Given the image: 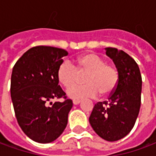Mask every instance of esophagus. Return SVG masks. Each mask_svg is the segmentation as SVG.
<instances>
[{
  "label": "esophagus",
  "instance_id": "1",
  "mask_svg": "<svg viewBox=\"0 0 156 156\" xmlns=\"http://www.w3.org/2000/svg\"><path fill=\"white\" fill-rule=\"evenodd\" d=\"M81 102V100H73V103L74 105H78Z\"/></svg>",
  "mask_w": 156,
  "mask_h": 156
}]
</instances>
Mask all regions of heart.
<instances>
[{"instance_id":"obj_1","label":"heart","mask_w":156,"mask_h":156,"mask_svg":"<svg viewBox=\"0 0 156 156\" xmlns=\"http://www.w3.org/2000/svg\"><path fill=\"white\" fill-rule=\"evenodd\" d=\"M86 73L83 86L72 87L78 79V74ZM56 78L62 86L68 90L67 95L73 99L85 97H96L100 93L101 96L112 95L119 83L117 68L110 64H106L104 60L93 53H87L78 56L71 64L62 61L56 71Z\"/></svg>"}]
</instances>
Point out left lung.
<instances>
[{
    "instance_id": "8db88e82",
    "label": "left lung",
    "mask_w": 156,
    "mask_h": 156,
    "mask_svg": "<svg viewBox=\"0 0 156 156\" xmlns=\"http://www.w3.org/2000/svg\"><path fill=\"white\" fill-rule=\"evenodd\" d=\"M105 49L118 70V85L108 100L95 104L89 121L98 136L114 142L125 137L135 125L141 106L142 77L136 62L126 52Z\"/></svg>"
}]
</instances>
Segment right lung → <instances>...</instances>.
Returning <instances> with one entry per match:
<instances>
[{
	"label": "right lung",
	"instance_id": "obj_1",
	"mask_svg": "<svg viewBox=\"0 0 156 156\" xmlns=\"http://www.w3.org/2000/svg\"><path fill=\"white\" fill-rule=\"evenodd\" d=\"M67 55L62 48L37 46L25 52L12 68L10 91L16 119L25 135L37 143L55 141L67 125L73 101L66 99L56 78ZM60 98L65 101L51 102Z\"/></svg>",
	"mask_w": 156,
	"mask_h": 156
}]
</instances>
